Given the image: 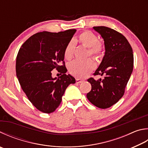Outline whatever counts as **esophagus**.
I'll use <instances>...</instances> for the list:
<instances>
[{
  "label": "esophagus",
  "instance_id": "34e87169",
  "mask_svg": "<svg viewBox=\"0 0 148 148\" xmlns=\"http://www.w3.org/2000/svg\"><path fill=\"white\" fill-rule=\"evenodd\" d=\"M76 83H82V82H83V80L80 79H79V78H77V79H76Z\"/></svg>",
  "mask_w": 148,
  "mask_h": 148
}]
</instances>
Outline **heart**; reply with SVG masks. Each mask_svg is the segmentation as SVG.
<instances>
[{
  "label": "heart",
  "instance_id": "1",
  "mask_svg": "<svg viewBox=\"0 0 148 148\" xmlns=\"http://www.w3.org/2000/svg\"><path fill=\"white\" fill-rule=\"evenodd\" d=\"M78 40L83 46L88 48V54L89 56L99 58L102 55L103 50V44L97 41V37L92 32L89 31L82 32L78 37ZM74 46L75 42L73 40H71L67 44L64 51V56L66 60H71L73 56ZM95 66V61L90 59L86 61L75 60L69 63V70L73 76L83 78L87 76Z\"/></svg>",
  "mask_w": 148,
  "mask_h": 148
}]
</instances>
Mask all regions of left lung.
<instances>
[{
    "instance_id": "1",
    "label": "left lung",
    "mask_w": 148,
    "mask_h": 148,
    "mask_svg": "<svg viewBox=\"0 0 148 148\" xmlns=\"http://www.w3.org/2000/svg\"><path fill=\"white\" fill-rule=\"evenodd\" d=\"M93 29L103 38L105 55L94 75L104 78L88 79L91 90L87 98L94 106L106 109L119 101L133 69V50L127 39L119 32L106 26H95Z\"/></svg>"
}]
</instances>
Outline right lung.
I'll return each instance as SVG.
<instances>
[{"mask_svg": "<svg viewBox=\"0 0 148 148\" xmlns=\"http://www.w3.org/2000/svg\"><path fill=\"white\" fill-rule=\"evenodd\" d=\"M76 29L58 33L42 32L24 42L16 59V75L21 87L31 103L45 113L58 108L67 87L76 83L64 62V51L76 33ZM61 62L63 66H60ZM56 68L62 76L53 79L51 71Z\"/></svg>", "mask_w": 148, "mask_h": 148, "instance_id": "right-lung-1", "label": "right lung"}]
</instances>
